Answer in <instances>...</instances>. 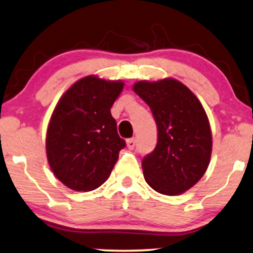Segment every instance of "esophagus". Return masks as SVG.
<instances>
[{
	"label": "esophagus",
	"mask_w": 253,
	"mask_h": 253,
	"mask_svg": "<svg viewBox=\"0 0 253 253\" xmlns=\"http://www.w3.org/2000/svg\"><path fill=\"white\" fill-rule=\"evenodd\" d=\"M136 145V139L135 138H129L126 139V147L129 148L130 150H132Z\"/></svg>",
	"instance_id": "1"
}]
</instances>
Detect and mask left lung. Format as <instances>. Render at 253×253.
<instances>
[{
    "mask_svg": "<svg viewBox=\"0 0 253 253\" xmlns=\"http://www.w3.org/2000/svg\"><path fill=\"white\" fill-rule=\"evenodd\" d=\"M132 90L149 105L157 126L156 148L142 160L144 179L161 194H182L209 168L212 131L206 111L176 79L141 80Z\"/></svg>",
    "mask_w": 253,
    "mask_h": 253,
    "instance_id": "1",
    "label": "left lung"
}]
</instances>
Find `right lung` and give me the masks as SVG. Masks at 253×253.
Masks as SVG:
<instances>
[{"instance_id": "right-lung-1", "label": "right lung", "mask_w": 253, "mask_h": 253, "mask_svg": "<svg viewBox=\"0 0 253 253\" xmlns=\"http://www.w3.org/2000/svg\"><path fill=\"white\" fill-rule=\"evenodd\" d=\"M122 80L79 79L62 94L47 127V161L56 179L73 191L90 192L111 174L126 142L118 136L111 106Z\"/></svg>"}]
</instances>
